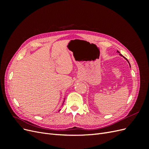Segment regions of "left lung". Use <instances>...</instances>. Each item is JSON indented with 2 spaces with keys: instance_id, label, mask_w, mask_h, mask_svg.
<instances>
[{
  "instance_id": "8db88e82",
  "label": "left lung",
  "mask_w": 149,
  "mask_h": 149,
  "mask_svg": "<svg viewBox=\"0 0 149 149\" xmlns=\"http://www.w3.org/2000/svg\"><path fill=\"white\" fill-rule=\"evenodd\" d=\"M118 53H119V51H118ZM123 57H124V58H125V60H127V61H128V63H129V61H128V60H127V59H126V58H125V57H124V56H123ZM129 65H130V63H129Z\"/></svg>"
}]
</instances>
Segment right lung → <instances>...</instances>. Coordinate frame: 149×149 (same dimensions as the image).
Returning <instances> with one entry per match:
<instances>
[{
	"label": "right lung",
	"instance_id": "add662e5",
	"mask_svg": "<svg viewBox=\"0 0 149 149\" xmlns=\"http://www.w3.org/2000/svg\"><path fill=\"white\" fill-rule=\"evenodd\" d=\"M63 102H64V101H63Z\"/></svg>",
	"mask_w": 149,
	"mask_h": 149
}]
</instances>
